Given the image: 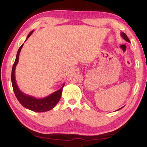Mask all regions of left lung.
<instances>
[{"label": "left lung", "instance_id": "obj_1", "mask_svg": "<svg viewBox=\"0 0 147 147\" xmlns=\"http://www.w3.org/2000/svg\"><path fill=\"white\" fill-rule=\"evenodd\" d=\"M121 36H122V37H123V39H124V40H126V41H128V42H130V40H129V39H128V37H127V35H126L125 33H121ZM123 108V107L120 108V109H121V108ZM120 109H118V110H120Z\"/></svg>", "mask_w": 147, "mask_h": 147}]
</instances>
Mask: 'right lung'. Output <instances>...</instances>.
I'll list each match as a JSON object with an SVG mask.
<instances>
[{
  "instance_id": "obj_1",
  "label": "right lung",
  "mask_w": 147,
  "mask_h": 147,
  "mask_svg": "<svg viewBox=\"0 0 147 147\" xmlns=\"http://www.w3.org/2000/svg\"><path fill=\"white\" fill-rule=\"evenodd\" d=\"M33 31H31V33L29 34V35L27 36V39L26 40H27L28 38H29L30 36H31V34L33 33ZM23 46V44L19 47V50H18L17 57H16L15 63H14L13 68H12L11 82L12 85H13L14 93H15L16 97H17V100H19V102L21 103V104H22V106H24V107L26 108H27V109L37 112L49 111V110H51L52 108H54V106H55L56 104L58 103V102L59 101L61 96V92L64 86V84H63V86H62V87L60 88L59 90H58L57 91L53 92V93L51 94V95L48 96L45 98H41V99H37V98H34L33 96L27 95V94L22 92L21 90H19V88H18L17 83H16L15 71L16 66H17V64L18 63V62H19V54Z\"/></svg>"
}]
</instances>
